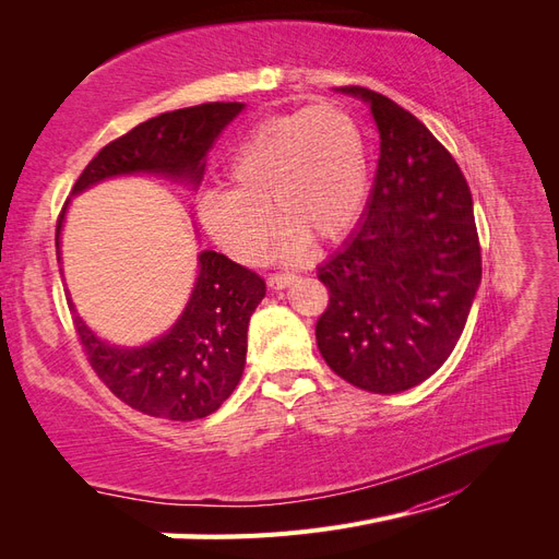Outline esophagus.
Here are the masks:
<instances>
[{"label":"esophagus","instance_id":"esophagus-1","mask_svg":"<svg viewBox=\"0 0 559 559\" xmlns=\"http://www.w3.org/2000/svg\"><path fill=\"white\" fill-rule=\"evenodd\" d=\"M294 280L296 277L289 275V273H275V275L267 277V286H270V289H275V292H282V289H286V286H292Z\"/></svg>","mask_w":559,"mask_h":559}]
</instances>
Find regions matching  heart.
I'll list each match as a JSON object with an SVG mask.
<instances>
[{"label": "heart", "instance_id": "1", "mask_svg": "<svg viewBox=\"0 0 559 559\" xmlns=\"http://www.w3.org/2000/svg\"><path fill=\"white\" fill-rule=\"evenodd\" d=\"M230 191H207L198 216L218 249L240 263L263 259L273 211L284 224L282 261L306 257L310 240L337 242L357 226L370 191V154L357 118L321 103L265 118L228 165Z\"/></svg>", "mask_w": 559, "mask_h": 559}]
</instances>
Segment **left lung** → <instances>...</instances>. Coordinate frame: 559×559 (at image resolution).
Listing matches in <instances>:
<instances>
[{
  "mask_svg": "<svg viewBox=\"0 0 559 559\" xmlns=\"http://www.w3.org/2000/svg\"><path fill=\"white\" fill-rule=\"evenodd\" d=\"M364 99L380 132V160L364 222L321 263L329 308L317 347L335 376L373 394H399L445 364L480 284V242L468 183L427 126L376 91Z\"/></svg>",
  "mask_w": 559,
  "mask_h": 559,
  "instance_id": "obj_1",
  "label": "left lung"
}]
</instances>
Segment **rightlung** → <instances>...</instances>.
<instances>
[{
  "instance_id": "obj_1",
  "label": "right lung",
  "mask_w": 559,
  "mask_h": 559,
  "mask_svg": "<svg viewBox=\"0 0 559 559\" xmlns=\"http://www.w3.org/2000/svg\"><path fill=\"white\" fill-rule=\"evenodd\" d=\"M245 109L242 103H207L165 111L109 142L86 165L72 195L123 175H158L198 186L205 158L222 130ZM70 200L58 218L56 249ZM265 296V282L253 270L212 249L200 251L198 277L175 326L142 347H116L97 337L76 314L83 352L111 394L151 417L191 421L212 415L238 386L247 329Z\"/></svg>"
}]
</instances>
